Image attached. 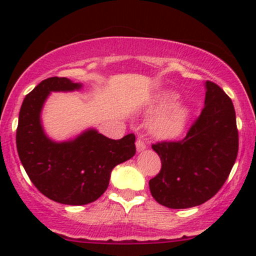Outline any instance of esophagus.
Wrapping results in <instances>:
<instances>
[{
	"instance_id": "esophagus-1",
	"label": "esophagus",
	"mask_w": 256,
	"mask_h": 256,
	"mask_svg": "<svg viewBox=\"0 0 256 256\" xmlns=\"http://www.w3.org/2000/svg\"><path fill=\"white\" fill-rule=\"evenodd\" d=\"M146 147H147V142L144 140L142 138H138V140H136V150H138V152L144 151Z\"/></svg>"
}]
</instances>
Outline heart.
Wrapping results in <instances>:
<instances>
[{"mask_svg": "<svg viewBox=\"0 0 256 256\" xmlns=\"http://www.w3.org/2000/svg\"><path fill=\"white\" fill-rule=\"evenodd\" d=\"M177 99L178 94L174 92H162L156 95L152 104L154 112L164 109L167 106L170 108L157 114L150 120L148 131L152 136L162 140H171L183 132L190 118V110L182 104L171 107Z\"/></svg>", "mask_w": 256, "mask_h": 256, "instance_id": "1", "label": "heart"}]
</instances>
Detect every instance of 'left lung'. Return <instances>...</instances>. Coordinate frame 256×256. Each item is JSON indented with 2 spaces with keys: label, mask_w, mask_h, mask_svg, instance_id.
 <instances>
[{
  "label": "left lung",
  "mask_w": 256,
  "mask_h": 256,
  "mask_svg": "<svg viewBox=\"0 0 256 256\" xmlns=\"http://www.w3.org/2000/svg\"><path fill=\"white\" fill-rule=\"evenodd\" d=\"M238 147L232 99L216 82L207 80L204 108L186 138L152 144L162 164L160 174L148 182L152 197L172 209L203 204L226 180Z\"/></svg>",
  "instance_id": "obj_1"
}]
</instances>
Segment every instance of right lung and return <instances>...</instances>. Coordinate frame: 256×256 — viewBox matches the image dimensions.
<instances>
[{"mask_svg": "<svg viewBox=\"0 0 256 256\" xmlns=\"http://www.w3.org/2000/svg\"><path fill=\"white\" fill-rule=\"evenodd\" d=\"M82 85L52 76L26 95L20 110L16 144L18 156L33 184L54 202L82 206L96 200L109 186L112 168L135 154V135L112 140L89 128L63 142L46 135L40 120L52 92H74Z\"/></svg>", "mask_w": 256, "mask_h": 256, "instance_id": "obj_1", "label": "right lung"}]
</instances>
